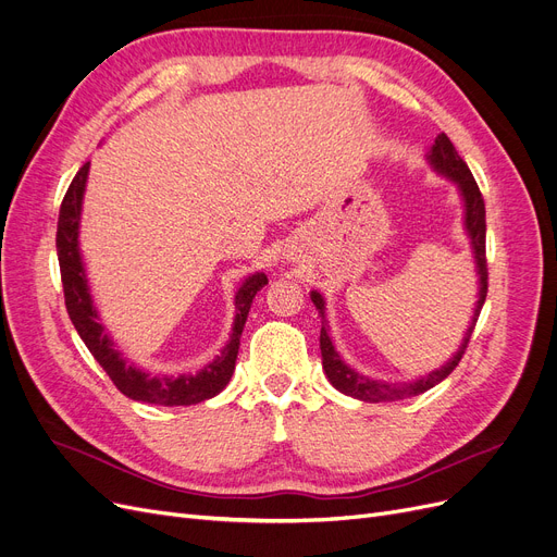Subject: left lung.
Listing matches in <instances>:
<instances>
[{
    "mask_svg": "<svg viewBox=\"0 0 557 557\" xmlns=\"http://www.w3.org/2000/svg\"><path fill=\"white\" fill-rule=\"evenodd\" d=\"M426 162L431 164V170L436 174L449 178L451 183L457 185L459 197L463 201V230L466 236L470 240L472 247V261H475V273H478V300L475 307H472V317L470 323L463 333V339L459 344V348L455 351L447 362H443L434 372H429L424 376H418L413 381H381V379H372L360 374L358 369H354L351 364H346V360L337 354V348L331 339V325H327L325 319V298L319 292H312L310 298L317 305L319 317H321V356H323V372L327 376V381L333 383L335 389H339L342 395L354 397L360 401H369V404H379V401H397V399H406V397H418L426 389H431L434 385H438L443 379H447L451 374L466 351V346L470 342L472 327L478 323V317L482 312V305L486 300V211H484V199L482 193L478 188L475 178H472L468 164L461 160V156L457 153L455 144L449 141V137L445 133H441L431 149L426 151Z\"/></svg>",
    "mask_w": 557,
    "mask_h": 557,
    "instance_id": "left-lung-1",
    "label": "left lung"
}]
</instances>
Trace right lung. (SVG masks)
<instances>
[{"instance_id": "add662e5", "label": "right lung", "mask_w": 557, "mask_h": 557, "mask_svg": "<svg viewBox=\"0 0 557 557\" xmlns=\"http://www.w3.org/2000/svg\"><path fill=\"white\" fill-rule=\"evenodd\" d=\"M87 178H89V162L82 164V170L75 174L73 183L69 185V193L64 201H61L59 224H57V257L61 268V284H64L66 310L77 335L87 344L96 362L106 369L112 383L121 389L123 395L135 401L156 404V406H193L220 395L236 369V356H238L247 312H250L257 292L268 284V277L263 273H252L240 282L238 292L234 296L236 317L232 323V335H230V342L222 346L220 356H215L209 364H203L195 374H178V376L149 374L147 369H141L123 358L114 339L106 331V325L100 323L98 310L89 292L85 261H82V250H79V220H82V201H85V190H87Z\"/></svg>"}]
</instances>
